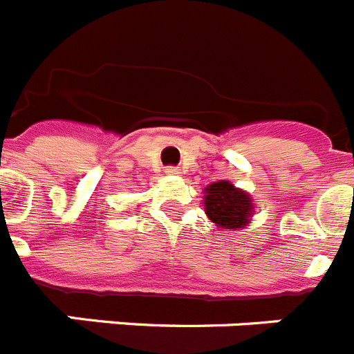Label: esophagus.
<instances>
[{"label": "esophagus", "mask_w": 354, "mask_h": 354, "mask_svg": "<svg viewBox=\"0 0 354 354\" xmlns=\"http://www.w3.org/2000/svg\"><path fill=\"white\" fill-rule=\"evenodd\" d=\"M165 174H169V176H180L182 171H180V167H172V165H169V167H165Z\"/></svg>", "instance_id": "esophagus-1"}]
</instances>
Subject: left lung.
Listing matches in <instances>:
<instances>
[{"label": "left lung", "mask_w": 354, "mask_h": 354, "mask_svg": "<svg viewBox=\"0 0 354 354\" xmlns=\"http://www.w3.org/2000/svg\"><path fill=\"white\" fill-rule=\"evenodd\" d=\"M203 207L207 218L221 230L245 228L255 209L248 192L225 180L210 183L205 189Z\"/></svg>", "instance_id": "8db88e82"}]
</instances>
